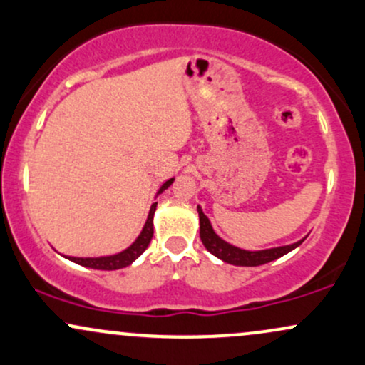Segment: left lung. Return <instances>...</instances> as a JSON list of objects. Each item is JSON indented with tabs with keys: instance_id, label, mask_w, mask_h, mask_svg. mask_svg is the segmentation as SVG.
Listing matches in <instances>:
<instances>
[{
	"instance_id": "obj_1",
	"label": "left lung",
	"mask_w": 365,
	"mask_h": 365,
	"mask_svg": "<svg viewBox=\"0 0 365 365\" xmlns=\"http://www.w3.org/2000/svg\"><path fill=\"white\" fill-rule=\"evenodd\" d=\"M197 212H199V221H200V240L206 249L216 257H220L221 261L233 264V266H261V264L271 262L274 259L282 257V255L288 254L290 250L295 249L302 244L304 240L295 242L292 245H283V247H274V249H266V250H244L238 249V247L228 244L223 238H220L212 230L211 223H209L207 216L204 215L202 209L197 206Z\"/></svg>"
}]
</instances>
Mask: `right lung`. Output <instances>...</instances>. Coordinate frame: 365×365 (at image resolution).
<instances>
[{
	"label": "right lung",
	"instance_id": "1",
	"mask_svg": "<svg viewBox=\"0 0 365 365\" xmlns=\"http://www.w3.org/2000/svg\"><path fill=\"white\" fill-rule=\"evenodd\" d=\"M175 178H170L168 182H165L159 188L158 194H161L163 190H166L171 183H173ZM156 206L158 202H154L153 206H150V211H149V216H148V221H145L144 228H142L140 235L137 237V240L133 242L132 245L128 247V249H125L123 252L120 254H115V255H106V257H68L70 261L81 264V266H86V267H92V269H103V271H113V269H121V267H127L135 261L139 255L144 252L145 249H148L150 238H153V233H154V226H153V217H154V211H156Z\"/></svg>",
	"mask_w": 365,
	"mask_h": 365
}]
</instances>
